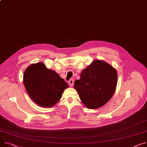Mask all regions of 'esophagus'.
I'll list each match as a JSON object with an SVG mask.
<instances>
[{"mask_svg": "<svg viewBox=\"0 0 147 147\" xmlns=\"http://www.w3.org/2000/svg\"><path fill=\"white\" fill-rule=\"evenodd\" d=\"M68 84H69V85L71 86V87H73V85H74V80L71 79L69 81H68Z\"/></svg>", "mask_w": 147, "mask_h": 147, "instance_id": "1", "label": "esophagus"}]
</instances>
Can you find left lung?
<instances>
[{
  "mask_svg": "<svg viewBox=\"0 0 147 147\" xmlns=\"http://www.w3.org/2000/svg\"><path fill=\"white\" fill-rule=\"evenodd\" d=\"M118 74L108 63L96 60L80 74L74 82V89L83 103L89 109H97L105 105L113 95Z\"/></svg>",
  "mask_w": 147,
  "mask_h": 147,
  "instance_id": "1",
  "label": "left lung"
}]
</instances>
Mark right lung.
<instances>
[{
  "label": "right lung",
  "mask_w": 147,
  "mask_h": 147,
  "mask_svg": "<svg viewBox=\"0 0 147 147\" xmlns=\"http://www.w3.org/2000/svg\"><path fill=\"white\" fill-rule=\"evenodd\" d=\"M23 82L31 99L39 106L51 107L60 100L68 84L55 71L48 69L43 63L26 68Z\"/></svg>",
  "instance_id": "obj_1"
}]
</instances>
